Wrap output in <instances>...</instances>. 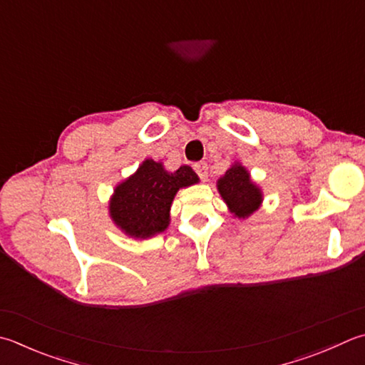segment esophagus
<instances>
[{
    "mask_svg": "<svg viewBox=\"0 0 365 365\" xmlns=\"http://www.w3.org/2000/svg\"><path fill=\"white\" fill-rule=\"evenodd\" d=\"M194 170H195V173L200 176L202 181H208V165H206L205 162H198L194 165Z\"/></svg>",
    "mask_w": 365,
    "mask_h": 365,
    "instance_id": "1",
    "label": "esophagus"
}]
</instances>
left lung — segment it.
Returning <instances> with one entry per match:
<instances>
[{"label": "left lung", "instance_id": "8db88e82", "mask_svg": "<svg viewBox=\"0 0 365 365\" xmlns=\"http://www.w3.org/2000/svg\"><path fill=\"white\" fill-rule=\"evenodd\" d=\"M216 185L233 217H250L264 202L262 189L251 180V173L240 162L232 163Z\"/></svg>", "mask_w": 365, "mask_h": 365}]
</instances>
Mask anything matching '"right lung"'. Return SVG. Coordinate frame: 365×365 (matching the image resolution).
<instances>
[{"instance_id": "obj_1", "label": "right lung", "mask_w": 365, "mask_h": 365, "mask_svg": "<svg viewBox=\"0 0 365 365\" xmlns=\"http://www.w3.org/2000/svg\"><path fill=\"white\" fill-rule=\"evenodd\" d=\"M198 181L189 165L168 171L162 162L146 159L133 175L115 185L109 198V216L127 237L146 240L159 235L168 229L178 190Z\"/></svg>"}]
</instances>
